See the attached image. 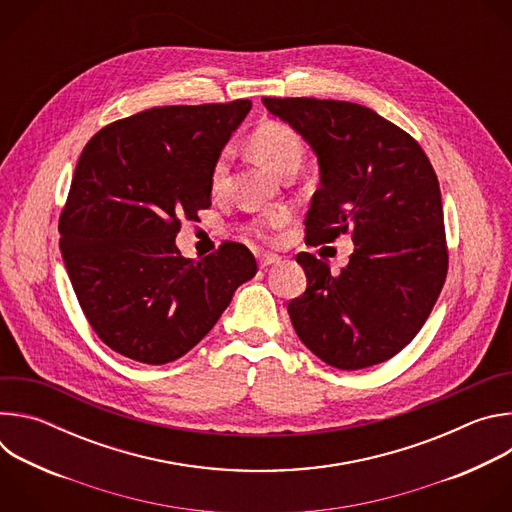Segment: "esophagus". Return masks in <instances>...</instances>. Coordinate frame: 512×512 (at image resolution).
<instances>
[{"instance_id": "34e87169", "label": "esophagus", "mask_w": 512, "mask_h": 512, "mask_svg": "<svg viewBox=\"0 0 512 512\" xmlns=\"http://www.w3.org/2000/svg\"><path fill=\"white\" fill-rule=\"evenodd\" d=\"M257 259H259V267H263V269L281 261V257H279V255H273V253H261Z\"/></svg>"}]
</instances>
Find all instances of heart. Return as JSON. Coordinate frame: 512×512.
<instances>
[{
	"instance_id": "obj_1",
	"label": "heart",
	"mask_w": 512,
	"mask_h": 512,
	"mask_svg": "<svg viewBox=\"0 0 512 512\" xmlns=\"http://www.w3.org/2000/svg\"><path fill=\"white\" fill-rule=\"evenodd\" d=\"M249 148L259 162H263L267 168H271L279 176L296 172L304 158V143L298 131L291 125L275 119L263 121L253 129L249 137ZM227 178H229V160L223 154L214 160L210 168V190L214 194L223 192L227 186ZM287 221H289V214L285 210H275L257 218L255 223L247 227V231L251 235L267 239L271 231L281 229Z\"/></svg>"
}]
</instances>
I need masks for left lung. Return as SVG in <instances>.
Returning <instances> with one entry per match:
<instances>
[{"mask_svg":"<svg viewBox=\"0 0 512 512\" xmlns=\"http://www.w3.org/2000/svg\"><path fill=\"white\" fill-rule=\"evenodd\" d=\"M310 145L320 188L306 245L350 233L338 275L298 253L308 287L287 304L300 340L330 367L367 369L401 352L431 314L448 275L440 182L421 145L369 107L310 97H263Z\"/></svg>","mask_w":512,"mask_h":512,"instance_id":"left-lung-1","label":"left lung"}]
</instances>
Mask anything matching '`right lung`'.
<instances>
[{"label": "right lung", "mask_w": 512, "mask_h": 512, "mask_svg": "<svg viewBox=\"0 0 512 512\" xmlns=\"http://www.w3.org/2000/svg\"><path fill=\"white\" fill-rule=\"evenodd\" d=\"M249 99L154 107L97 131L58 218L60 251L95 334L115 352L166 364L194 348L257 273L233 241L200 261L176 247L182 218L210 206V168Z\"/></svg>", "instance_id": "obj_1"}]
</instances>
